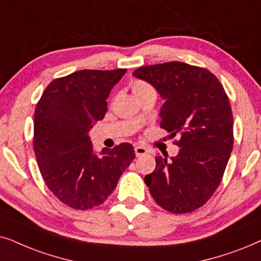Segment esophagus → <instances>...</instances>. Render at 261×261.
Here are the masks:
<instances>
[{
    "mask_svg": "<svg viewBox=\"0 0 261 261\" xmlns=\"http://www.w3.org/2000/svg\"><path fill=\"white\" fill-rule=\"evenodd\" d=\"M135 154H136V156L145 155L148 154V149L142 147V145H136V147H135Z\"/></svg>",
    "mask_w": 261,
    "mask_h": 261,
    "instance_id": "obj_1",
    "label": "esophagus"
}]
</instances>
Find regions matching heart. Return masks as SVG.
Listing matches in <instances>:
<instances>
[{
	"label": "heart",
	"mask_w": 261,
	"mask_h": 261,
	"mask_svg": "<svg viewBox=\"0 0 261 261\" xmlns=\"http://www.w3.org/2000/svg\"><path fill=\"white\" fill-rule=\"evenodd\" d=\"M131 89H133L136 98L143 94H147V93L155 92L154 88L148 82L142 81V80H135V81H133V83H131Z\"/></svg>",
	"instance_id": "b5f03b06"
}]
</instances>
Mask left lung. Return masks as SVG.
I'll list each match as a JSON object with an SVG mask.
<instances>
[{"label": "left lung", "instance_id": "obj_1", "mask_svg": "<svg viewBox=\"0 0 261 261\" xmlns=\"http://www.w3.org/2000/svg\"><path fill=\"white\" fill-rule=\"evenodd\" d=\"M135 77L150 83L161 99L160 125L169 137L180 135L178 155L158 156L144 182L162 209L194 211L220 185L234 144L230 102L221 82L203 68L168 62L141 67Z\"/></svg>", "mask_w": 261, "mask_h": 261}]
</instances>
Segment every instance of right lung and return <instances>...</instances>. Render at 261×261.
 Returning a JSON list of instances; mask_svg holds the SVG:
<instances>
[{
    "label": "right lung",
    "instance_id": "1",
    "mask_svg": "<svg viewBox=\"0 0 261 261\" xmlns=\"http://www.w3.org/2000/svg\"><path fill=\"white\" fill-rule=\"evenodd\" d=\"M125 72L80 70L56 79L37 105L33 148L39 171L51 192L72 209L103 203L135 159L130 143L96 154L88 135L105 117L106 100Z\"/></svg>",
    "mask_w": 261,
    "mask_h": 261
}]
</instances>
